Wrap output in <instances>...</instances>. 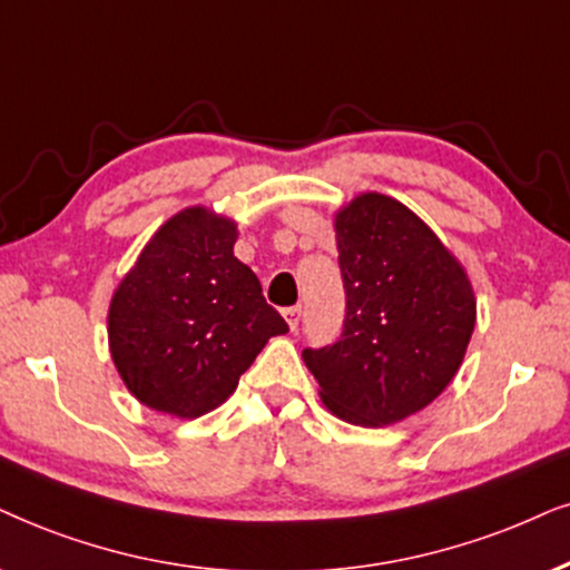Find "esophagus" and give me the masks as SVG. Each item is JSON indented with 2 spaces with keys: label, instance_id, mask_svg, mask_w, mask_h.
Listing matches in <instances>:
<instances>
[{
  "label": "esophagus",
  "instance_id": "obj_1",
  "mask_svg": "<svg viewBox=\"0 0 570 570\" xmlns=\"http://www.w3.org/2000/svg\"><path fill=\"white\" fill-rule=\"evenodd\" d=\"M284 318H286V323H289L292 331H297V328H299V318H302V307H299V305L286 307V309H284Z\"/></svg>",
  "mask_w": 570,
  "mask_h": 570
}]
</instances>
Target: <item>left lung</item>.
Masks as SVG:
<instances>
[{
    "mask_svg": "<svg viewBox=\"0 0 570 570\" xmlns=\"http://www.w3.org/2000/svg\"><path fill=\"white\" fill-rule=\"evenodd\" d=\"M347 292L338 342L305 350L331 413L381 429L431 405L463 365L476 326L471 278L410 207L363 191L334 213Z\"/></svg>",
    "mask_w": 570,
    "mask_h": 570,
    "instance_id": "obj_1",
    "label": "left lung"
}]
</instances>
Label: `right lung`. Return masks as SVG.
<instances>
[{
	"label": "right lung",
	"instance_id": "add662e5",
	"mask_svg": "<svg viewBox=\"0 0 570 570\" xmlns=\"http://www.w3.org/2000/svg\"><path fill=\"white\" fill-rule=\"evenodd\" d=\"M236 239L234 218L186 207L157 228L112 292L110 355L141 405L184 421L210 413L268 338L289 331L234 257Z\"/></svg>",
	"mask_w": 570,
	"mask_h": 570
}]
</instances>
